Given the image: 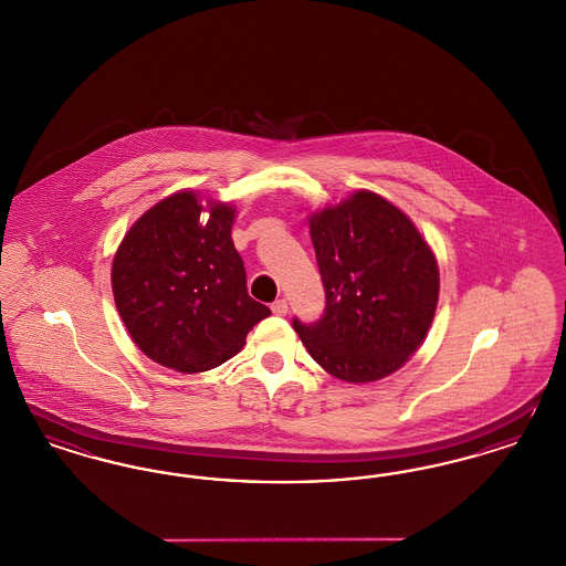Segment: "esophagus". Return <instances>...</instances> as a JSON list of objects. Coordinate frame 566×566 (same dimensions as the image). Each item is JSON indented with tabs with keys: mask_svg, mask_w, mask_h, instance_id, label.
I'll return each instance as SVG.
<instances>
[{
	"mask_svg": "<svg viewBox=\"0 0 566 566\" xmlns=\"http://www.w3.org/2000/svg\"><path fill=\"white\" fill-rule=\"evenodd\" d=\"M271 310H273L275 316H286V314H289V301H286V298H277V301L271 305Z\"/></svg>",
	"mask_w": 566,
	"mask_h": 566,
	"instance_id": "34e87169",
	"label": "esophagus"
}]
</instances>
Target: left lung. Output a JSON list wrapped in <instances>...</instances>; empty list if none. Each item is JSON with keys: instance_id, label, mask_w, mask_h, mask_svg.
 <instances>
[{"instance_id": "1", "label": "left lung", "mask_w": 566, "mask_h": 566, "mask_svg": "<svg viewBox=\"0 0 566 566\" xmlns=\"http://www.w3.org/2000/svg\"><path fill=\"white\" fill-rule=\"evenodd\" d=\"M326 307L312 324L293 321L326 374L352 384L401 369L431 328L439 268L407 216L371 190L310 216Z\"/></svg>"}]
</instances>
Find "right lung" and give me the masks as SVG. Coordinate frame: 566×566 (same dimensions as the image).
I'll list each match as a JSON object with an SVG mask.
<instances>
[{
	"label": "right lung",
	"instance_id": "right-lung-1",
	"mask_svg": "<svg viewBox=\"0 0 566 566\" xmlns=\"http://www.w3.org/2000/svg\"><path fill=\"white\" fill-rule=\"evenodd\" d=\"M233 220L231 203L203 206L199 192L180 190L139 216L114 254L116 310L135 346L163 367L214 369L271 314L248 295Z\"/></svg>",
	"mask_w": 566,
	"mask_h": 566
}]
</instances>
